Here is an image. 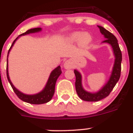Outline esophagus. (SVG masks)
<instances>
[{"label": "esophagus", "mask_w": 133, "mask_h": 133, "mask_svg": "<svg viewBox=\"0 0 133 133\" xmlns=\"http://www.w3.org/2000/svg\"><path fill=\"white\" fill-rule=\"evenodd\" d=\"M64 67L66 69H70L72 68V62L70 60L66 61L64 63Z\"/></svg>", "instance_id": "1"}]
</instances>
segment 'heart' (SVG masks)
<instances>
[{"instance_id": "1", "label": "heart", "mask_w": 133, "mask_h": 133, "mask_svg": "<svg viewBox=\"0 0 133 133\" xmlns=\"http://www.w3.org/2000/svg\"><path fill=\"white\" fill-rule=\"evenodd\" d=\"M80 39H81L80 43L81 45L86 46L90 43V36L89 34H83L81 32H76L70 35L69 38L70 41L72 42H77Z\"/></svg>"}]
</instances>
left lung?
Listing matches in <instances>:
<instances>
[{"mask_svg": "<svg viewBox=\"0 0 133 133\" xmlns=\"http://www.w3.org/2000/svg\"><path fill=\"white\" fill-rule=\"evenodd\" d=\"M100 29V31L107 38L103 42L107 43L112 46L113 49L114 54L115 56V62L114 64V67L112 69V75L110 76V78L108 83L103 87L101 90H100L98 92L95 93H90L87 92L83 89L82 84H81V75L77 70H74L75 77H76V81H75V88L78 97L83 101H98L100 100L106 98L109 95L110 92L112 91L115 86L121 77V61H122V53L121 50L120 49L119 46L118 44V41L117 38L112 35L111 32L108 31L103 27L101 26H98Z\"/></svg>", "mask_w": 133, "mask_h": 133, "instance_id": "obj_1", "label": "left lung"}]
</instances>
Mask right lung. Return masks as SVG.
I'll use <instances>...</instances> for the list:
<instances>
[{"mask_svg": "<svg viewBox=\"0 0 133 133\" xmlns=\"http://www.w3.org/2000/svg\"><path fill=\"white\" fill-rule=\"evenodd\" d=\"M41 30V28H35V29H32L30 30H28L27 31H26L24 33L21 34L19 35L20 36H22V35H25L27 34L30 33H33V32H39ZM18 38V36L15 41H13V43L12 44L11 46H10V49L9 50V52H8V55L9 53V51L10 50V49L12 48V46H13V44H15V41H16V39ZM8 60V58H7ZM62 73V71H61V66H58V67H56L55 70H53L52 71V72L50 73V77H49V80H48V82L46 84V87H44V89H43V90H42L41 92L38 94H36V95H25V94L22 93L21 92H20L19 90H18L16 88L13 86V84H12L11 81H10V78H9V72H8V64L6 65V76L7 78H8V81H9V83H10V86L12 87V89H13L14 92H15L17 97L20 98L21 100L23 101L26 102V103H30V104H43V103H48L49 101H50L51 98L53 97L54 93H55V84H56V80L58 78L61 74Z\"/></svg>", "mask_w": 133, "mask_h": 133, "instance_id": "1", "label": "right lung"}]
</instances>
